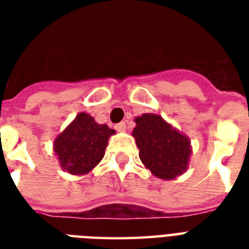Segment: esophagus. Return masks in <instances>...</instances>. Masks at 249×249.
<instances>
[{
	"mask_svg": "<svg viewBox=\"0 0 249 249\" xmlns=\"http://www.w3.org/2000/svg\"><path fill=\"white\" fill-rule=\"evenodd\" d=\"M115 129H116L117 132H125L126 130V124H125L124 121H121V123L115 125Z\"/></svg>",
	"mask_w": 249,
	"mask_h": 249,
	"instance_id": "obj_1",
	"label": "esophagus"
}]
</instances>
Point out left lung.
<instances>
[{"label":"left lung","mask_w":249,"mask_h":249,"mask_svg":"<svg viewBox=\"0 0 249 249\" xmlns=\"http://www.w3.org/2000/svg\"><path fill=\"white\" fill-rule=\"evenodd\" d=\"M133 137L140 148V159L155 177L174 179L189 165L190 141L155 113H143L134 119Z\"/></svg>","instance_id":"8db88e82"}]
</instances>
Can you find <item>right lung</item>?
I'll return each instance as SVG.
<instances>
[{"instance_id":"obj_1","label":"right lung","mask_w":249,"mask_h":249,"mask_svg":"<svg viewBox=\"0 0 249 249\" xmlns=\"http://www.w3.org/2000/svg\"><path fill=\"white\" fill-rule=\"evenodd\" d=\"M115 134L106 124L80 112L54 141V151L62 169L73 176L89 173L105 156L108 138Z\"/></svg>"}]
</instances>
